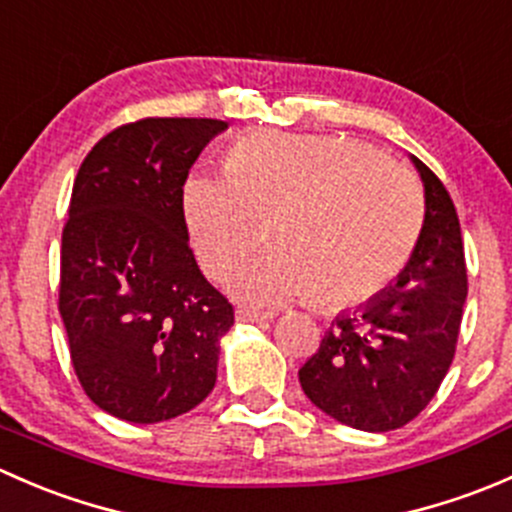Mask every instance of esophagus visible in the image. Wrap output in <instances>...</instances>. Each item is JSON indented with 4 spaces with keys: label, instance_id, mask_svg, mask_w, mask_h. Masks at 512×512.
<instances>
[{
    "label": "esophagus",
    "instance_id": "obj_1",
    "mask_svg": "<svg viewBox=\"0 0 512 512\" xmlns=\"http://www.w3.org/2000/svg\"><path fill=\"white\" fill-rule=\"evenodd\" d=\"M267 319H272V314H262V312H252V309H237V322H250V324H257V322H267Z\"/></svg>",
    "mask_w": 512,
    "mask_h": 512
}]
</instances>
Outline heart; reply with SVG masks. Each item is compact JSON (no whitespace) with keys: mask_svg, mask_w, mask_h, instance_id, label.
<instances>
[{"mask_svg":"<svg viewBox=\"0 0 512 512\" xmlns=\"http://www.w3.org/2000/svg\"><path fill=\"white\" fill-rule=\"evenodd\" d=\"M225 173L185 183V225L203 270L227 280L260 255L265 223L277 220L282 257L235 285L255 302L317 294L324 307L361 304L401 275L421 237V185L366 143L250 133Z\"/></svg>","mask_w":512,"mask_h":512,"instance_id":"b5f03b06","label":"heart"}]
</instances>
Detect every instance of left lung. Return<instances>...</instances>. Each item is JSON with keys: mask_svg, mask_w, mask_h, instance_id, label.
<instances>
[{"mask_svg": "<svg viewBox=\"0 0 512 512\" xmlns=\"http://www.w3.org/2000/svg\"><path fill=\"white\" fill-rule=\"evenodd\" d=\"M426 215L409 265L354 312L334 319L299 384L317 409L359 431L406 426L436 396L456 354L468 294L456 205L426 163Z\"/></svg>", "mask_w": 512, "mask_h": 512, "instance_id": "obj_1", "label": "left lung"}]
</instances>
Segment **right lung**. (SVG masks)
<instances>
[{"instance_id": "right-lung-1", "label": "right lung", "mask_w": 512, "mask_h": 512, "mask_svg": "<svg viewBox=\"0 0 512 512\" xmlns=\"http://www.w3.org/2000/svg\"><path fill=\"white\" fill-rule=\"evenodd\" d=\"M218 118H141L81 163L61 235L59 312L86 396L131 423L168 421L218 379L232 304L188 245L183 185Z\"/></svg>"}]
</instances>
